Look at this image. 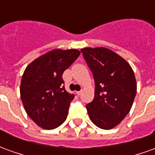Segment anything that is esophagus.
Returning <instances> with one entry per match:
<instances>
[{"mask_svg":"<svg viewBox=\"0 0 155 155\" xmlns=\"http://www.w3.org/2000/svg\"><path fill=\"white\" fill-rule=\"evenodd\" d=\"M81 93H82V91H77V92H76V94H77L78 95H80V94H81Z\"/></svg>","mask_w":155,"mask_h":155,"instance_id":"34e87169","label":"esophagus"}]
</instances>
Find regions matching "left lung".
Wrapping results in <instances>:
<instances>
[{"mask_svg":"<svg viewBox=\"0 0 155 155\" xmlns=\"http://www.w3.org/2000/svg\"><path fill=\"white\" fill-rule=\"evenodd\" d=\"M94 76L92 102L86 104L91 121L103 130H111L124 119L132 107L137 83L130 64L104 47L81 50Z\"/></svg>","mask_w":155,"mask_h":155,"instance_id":"obj_1","label":"left lung"}]
</instances>
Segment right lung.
I'll list each match as a JSON object with an SVG mask.
<instances>
[{"mask_svg": "<svg viewBox=\"0 0 155 155\" xmlns=\"http://www.w3.org/2000/svg\"><path fill=\"white\" fill-rule=\"evenodd\" d=\"M81 54L76 49H54L27 65L20 87L22 104L38 126L53 130L66 120L74 94L65 91L62 74Z\"/></svg>", "mask_w": 155, "mask_h": 155, "instance_id": "add662e5", "label": "right lung"}]
</instances>
